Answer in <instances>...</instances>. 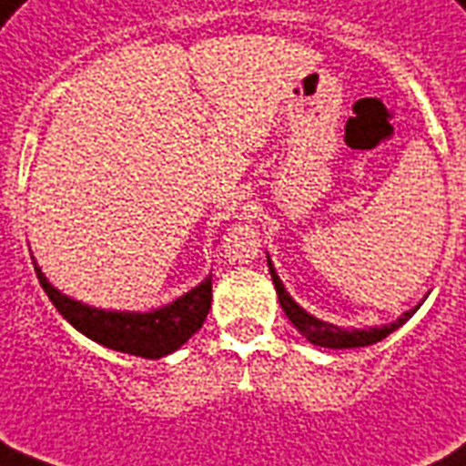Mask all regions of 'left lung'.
I'll return each instance as SVG.
<instances>
[{
  "label": "left lung",
  "mask_w": 466,
  "mask_h": 466,
  "mask_svg": "<svg viewBox=\"0 0 466 466\" xmlns=\"http://www.w3.org/2000/svg\"><path fill=\"white\" fill-rule=\"evenodd\" d=\"M268 271H271L273 286H276V293H279L280 308H283V312H286V318L290 319V325H293V328H296L310 344L328 347V350H354V347H369V344L381 342L383 337H389L390 332H396V329H399L406 319L413 318V312L420 308V303H418L413 310L403 312L399 319H393V322H389V325H381V328L344 329L332 325V322L318 319L315 315L303 310V308L290 298V293L286 290V286H283V280L279 279V273H276V268H273L271 258H268Z\"/></svg>",
  "instance_id": "obj_1"
}]
</instances>
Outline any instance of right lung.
<instances>
[{
  "mask_svg": "<svg viewBox=\"0 0 466 466\" xmlns=\"http://www.w3.org/2000/svg\"><path fill=\"white\" fill-rule=\"evenodd\" d=\"M38 283L44 286L46 296L51 298L56 310L92 342L105 344L109 350L144 357V360H161L170 351L190 339L202 328L212 305V273L200 286L187 290L186 296L176 298L173 303L161 305L148 312L131 310H105L80 303L76 298L60 293L51 280L46 279L41 266L35 264Z\"/></svg>",
  "mask_w": 466,
  "mask_h": 466,
  "instance_id": "obj_1",
  "label": "right lung"
}]
</instances>
